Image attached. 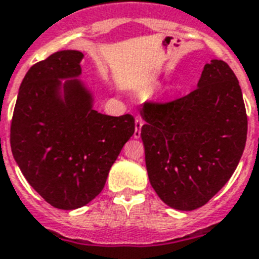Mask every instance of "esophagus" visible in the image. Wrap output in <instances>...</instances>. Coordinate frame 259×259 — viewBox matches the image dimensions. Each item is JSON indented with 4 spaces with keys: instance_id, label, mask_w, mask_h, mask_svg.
<instances>
[{
    "instance_id": "esophagus-1",
    "label": "esophagus",
    "mask_w": 259,
    "mask_h": 259,
    "mask_svg": "<svg viewBox=\"0 0 259 259\" xmlns=\"http://www.w3.org/2000/svg\"><path fill=\"white\" fill-rule=\"evenodd\" d=\"M143 124H144V121H143V119L138 118V119H136V120H135V134H134V138L135 139L140 138L141 127H143Z\"/></svg>"
}]
</instances>
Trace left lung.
<instances>
[{"mask_svg":"<svg viewBox=\"0 0 259 259\" xmlns=\"http://www.w3.org/2000/svg\"><path fill=\"white\" fill-rule=\"evenodd\" d=\"M140 114L145 165L157 195L180 211L204 205L235 173L246 143V110L233 70L211 60L189 96L144 103Z\"/></svg>","mask_w":259,"mask_h":259,"instance_id":"left-lung-1","label":"left lung"}]
</instances>
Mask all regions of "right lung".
I'll list each match as a JSON object with an SVG mask.
<instances>
[{"instance_id": "obj_1", "label": "right lung", "mask_w": 259, "mask_h": 259, "mask_svg": "<svg viewBox=\"0 0 259 259\" xmlns=\"http://www.w3.org/2000/svg\"><path fill=\"white\" fill-rule=\"evenodd\" d=\"M82 59L79 51H60L31 66L10 130L13 157L24 178L46 202L66 211L99 195L135 132L132 115L94 110L92 90L79 79Z\"/></svg>"}]
</instances>
